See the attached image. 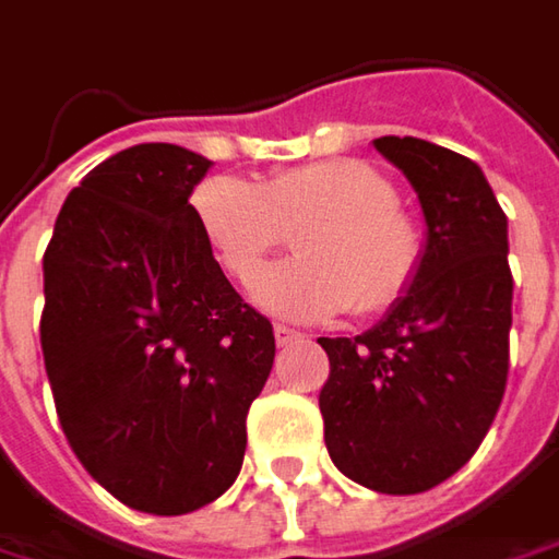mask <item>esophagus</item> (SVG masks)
<instances>
[{
    "label": "esophagus",
    "instance_id": "esophagus-1",
    "mask_svg": "<svg viewBox=\"0 0 559 559\" xmlns=\"http://www.w3.org/2000/svg\"><path fill=\"white\" fill-rule=\"evenodd\" d=\"M304 334L300 331H294L290 325H275V341H278V347H290V344H297Z\"/></svg>",
    "mask_w": 559,
    "mask_h": 559
}]
</instances>
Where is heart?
I'll list each match as a JSON object with an SVG mask.
<instances>
[{
	"label": "heart",
	"instance_id": "b5f03b06",
	"mask_svg": "<svg viewBox=\"0 0 559 559\" xmlns=\"http://www.w3.org/2000/svg\"><path fill=\"white\" fill-rule=\"evenodd\" d=\"M193 212L218 265L243 284L307 225L297 237L304 259L253 284L259 304L290 319H331L347 306L356 316L384 312L423 269L419 225L397 209L394 183L359 158L306 162L259 183L209 178Z\"/></svg>",
	"mask_w": 559,
	"mask_h": 559
}]
</instances>
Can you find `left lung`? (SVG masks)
<instances>
[{
	"mask_svg": "<svg viewBox=\"0 0 559 559\" xmlns=\"http://www.w3.org/2000/svg\"><path fill=\"white\" fill-rule=\"evenodd\" d=\"M376 150L419 197L423 269L378 325L319 337L331 362L319 409L341 473L381 495H419L469 463L503 401L507 215L473 158L416 136H378Z\"/></svg>",
	"mask_w": 559,
	"mask_h": 559,
	"instance_id": "1",
	"label": "left lung"
}]
</instances>
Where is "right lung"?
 <instances>
[{"label":"right lung","mask_w":559,"mask_h":559,"mask_svg":"<svg viewBox=\"0 0 559 559\" xmlns=\"http://www.w3.org/2000/svg\"><path fill=\"white\" fill-rule=\"evenodd\" d=\"M209 168L175 143L115 153L68 193L43 255L39 344L64 438L109 495L156 516L231 488L275 359L272 322L190 206Z\"/></svg>","instance_id":"1"}]
</instances>
